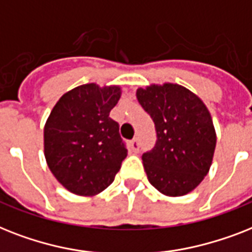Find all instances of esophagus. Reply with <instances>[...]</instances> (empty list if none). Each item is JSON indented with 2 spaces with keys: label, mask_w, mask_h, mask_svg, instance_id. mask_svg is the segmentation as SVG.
Here are the masks:
<instances>
[{
  "label": "esophagus",
  "mask_w": 252,
  "mask_h": 252,
  "mask_svg": "<svg viewBox=\"0 0 252 252\" xmlns=\"http://www.w3.org/2000/svg\"><path fill=\"white\" fill-rule=\"evenodd\" d=\"M130 147H131V150L134 151V152H138L139 151V147H140V143H139V139L138 138H134L130 142Z\"/></svg>",
  "instance_id": "esophagus-1"
}]
</instances>
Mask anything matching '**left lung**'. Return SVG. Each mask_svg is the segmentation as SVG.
Returning a JSON list of instances; mask_svg holds the SVG:
<instances>
[{
    "mask_svg": "<svg viewBox=\"0 0 252 252\" xmlns=\"http://www.w3.org/2000/svg\"><path fill=\"white\" fill-rule=\"evenodd\" d=\"M156 128V143L142 156L148 181L168 196H181L202 182L212 164L216 132L207 106L178 84L136 91Z\"/></svg>",
    "mask_w": 252,
    "mask_h": 252,
    "instance_id": "left-lung-1",
    "label": "left lung"
}]
</instances>
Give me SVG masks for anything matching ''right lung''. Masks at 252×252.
I'll use <instances>...</instances> for the list:
<instances>
[{"mask_svg":"<svg viewBox=\"0 0 252 252\" xmlns=\"http://www.w3.org/2000/svg\"><path fill=\"white\" fill-rule=\"evenodd\" d=\"M120 87L83 84L62 96L44 127V152L50 172L76 195L101 192L114 181L127 148L120 125L109 117Z\"/></svg>","mask_w":252,"mask_h":252,"instance_id":"obj_1","label":"right lung"}]
</instances>
